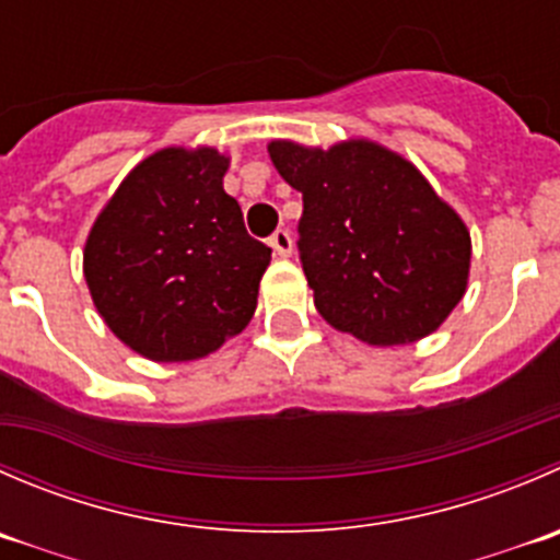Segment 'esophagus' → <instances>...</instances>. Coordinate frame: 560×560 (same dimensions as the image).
Returning a JSON list of instances; mask_svg holds the SVG:
<instances>
[{
  "mask_svg": "<svg viewBox=\"0 0 560 560\" xmlns=\"http://www.w3.org/2000/svg\"><path fill=\"white\" fill-rule=\"evenodd\" d=\"M270 246H273V252L279 254V257H290V254H292V235L287 230H276L273 235H270Z\"/></svg>",
  "mask_w": 560,
  "mask_h": 560,
  "instance_id": "obj_1",
  "label": "esophagus"
}]
</instances>
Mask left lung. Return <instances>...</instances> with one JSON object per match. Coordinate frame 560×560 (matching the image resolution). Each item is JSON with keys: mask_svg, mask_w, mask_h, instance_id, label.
<instances>
[{"mask_svg": "<svg viewBox=\"0 0 560 560\" xmlns=\"http://www.w3.org/2000/svg\"><path fill=\"white\" fill-rule=\"evenodd\" d=\"M268 153L303 194L298 254L314 306L336 330L410 345L463 301L470 235L416 166L372 142H270Z\"/></svg>", "mask_w": 560, "mask_h": 560, "instance_id": "obj_1", "label": "left lung"}]
</instances>
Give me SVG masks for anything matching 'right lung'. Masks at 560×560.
Here are the masks:
<instances>
[{"label": "right lung", "mask_w": 560, "mask_h": 560, "mask_svg": "<svg viewBox=\"0 0 560 560\" xmlns=\"http://www.w3.org/2000/svg\"><path fill=\"white\" fill-rule=\"evenodd\" d=\"M226 159L170 148L136 166L86 237L84 279L108 328L153 361H194L241 334L270 246L224 191Z\"/></svg>", "instance_id": "right-lung-1"}]
</instances>
